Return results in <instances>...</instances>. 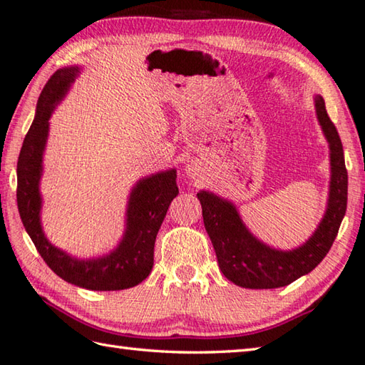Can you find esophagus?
Masks as SVG:
<instances>
[{"instance_id": "esophagus-1", "label": "esophagus", "mask_w": 365, "mask_h": 365, "mask_svg": "<svg viewBox=\"0 0 365 365\" xmlns=\"http://www.w3.org/2000/svg\"><path fill=\"white\" fill-rule=\"evenodd\" d=\"M196 170H197V164L191 161V163L188 164V166H187V174H188V175H195Z\"/></svg>"}]
</instances>
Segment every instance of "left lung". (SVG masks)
<instances>
[{"mask_svg": "<svg viewBox=\"0 0 365 365\" xmlns=\"http://www.w3.org/2000/svg\"><path fill=\"white\" fill-rule=\"evenodd\" d=\"M317 115L331 150V185L327 209L317 231L304 245L289 252L270 248L247 230L237 209L227 199L199 191L205 231L215 248L221 272L232 283L250 289L287 287L312 272L329 252L346 212L348 173L337 128L326 112L324 99L315 96Z\"/></svg>", "mask_w": 365, "mask_h": 365, "instance_id": "8db88e82", "label": "left lung"}]
</instances>
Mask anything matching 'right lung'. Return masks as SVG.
Segmentation results:
<instances>
[{"label":"right lung","instance_id":"1","mask_svg":"<svg viewBox=\"0 0 365 365\" xmlns=\"http://www.w3.org/2000/svg\"><path fill=\"white\" fill-rule=\"evenodd\" d=\"M81 73L77 66L63 68L48 78L36 106V115L25 135L17 163V205L25 230L42 259L64 282L93 291L133 288L145 280L153 267V248L164 217L178 195L175 169L163 170L134 185L126 209V230L118 247L96 259H77L53 247L41 226L42 175L48 118L55 106L66 96Z\"/></svg>","mask_w":365,"mask_h":365}]
</instances>
